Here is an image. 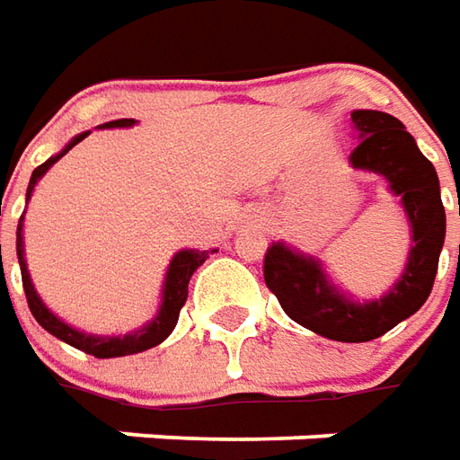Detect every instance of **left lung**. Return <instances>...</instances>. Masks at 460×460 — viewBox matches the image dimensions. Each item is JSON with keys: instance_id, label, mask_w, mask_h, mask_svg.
Instances as JSON below:
<instances>
[{"instance_id": "obj_1", "label": "left lung", "mask_w": 460, "mask_h": 460, "mask_svg": "<svg viewBox=\"0 0 460 460\" xmlns=\"http://www.w3.org/2000/svg\"><path fill=\"white\" fill-rule=\"evenodd\" d=\"M359 146L354 171L381 175L399 203L411 233V250L399 279L374 299H354L327 275V267L285 240L267 247L265 282L289 319L334 341H371L419 312L429 299L446 240L441 185L431 161L419 151L399 119L384 111H351ZM460 213V205H458Z\"/></svg>"}]
</instances>
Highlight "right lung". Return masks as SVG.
Listing matches in <instances>:
<instances>
[{
  "instance_id": "obj_1",
  "label": "right lung",
  "mask_w": 460,
  "mask_h": 460,
  "mask_svg": "<svg viewBox=\"0 0 460 460\" xmlns=\"http://www.w3.org/2000/svg\"><path fill=\"white\" fill-rule=\"evenodd\" d=\"M138 120L136 119H119L109 120V123H101L99 128H131ZM91 131H84L79 136H74L71 141L57 153L51 155L47 163H41L37 171L31 172L27 188V203L31 200V193L37 183L47 175V171L58 161L64 158L76 143H81ZM210 252H217V250H181L175 252L171 260V265L165 270V277H163V289H161V307H158V314L146 322L143 327L133 329V332H126V334H91V332H84V329H76L66 324L64 319L57 317L51 309L44 305V299L39 297V292L34 289V282H31V275H29L27 257H24V215L19 217V225H16V257H19V267H22V285H24V295H27L29 309L37 319L41 327L47 329L49 334H54L57 340L66 341L76 349L86 351V354H93L96 359H111V357H128V354H138V351L151 349V347H158L163 340L171 337V332L178 324V314H181V307L188 299V282L198 267L203 265ZM4 272V267H2Z\"/></svg>"
}]
</instances>
